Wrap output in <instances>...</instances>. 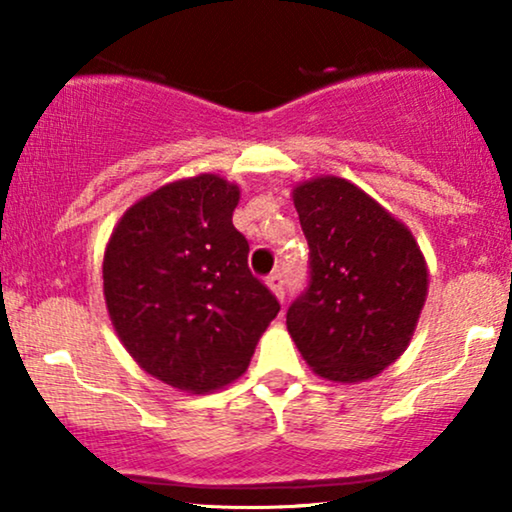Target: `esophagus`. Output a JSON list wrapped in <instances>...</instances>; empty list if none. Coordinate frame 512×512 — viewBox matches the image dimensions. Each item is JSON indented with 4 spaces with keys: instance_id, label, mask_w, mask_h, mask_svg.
Here are the masks:
<instances>
[{
    "instance_id": "esophagus-1",
    "label": "esophagus",
    "mask_w": 512,
    "mask_h": 512,
    "mask_svg": "<svg viewBox=\"0 0 512 512\" xmlns=\"http://www.w3.org/2000/svg\"><path fill=\"white\" fill-rule=\"evenodd\" d=\"M267 286L276 293V298H279V301H284V274H281V272L269 274L267 276Z\"/></svg>"
}]
</instances>
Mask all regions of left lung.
Wrapping results in <instances>:
<instances>
[{"label": "left lung", "instance_id": "1", "mask_svg": "<svg viewBox=\"0 0 512 512\" xmlns=\"http://www.w3.org/2000/svg\"><path fill=\"white\" fill-rule=\"evenodd\" d=\"M293 204L308 238L310 272L286 327L322 378H373L402 356L424 308L428 274L419 245L349 180L303 182Z\"/></svg>", "mask_w": 512, "mask_h": 512}]
</instances>
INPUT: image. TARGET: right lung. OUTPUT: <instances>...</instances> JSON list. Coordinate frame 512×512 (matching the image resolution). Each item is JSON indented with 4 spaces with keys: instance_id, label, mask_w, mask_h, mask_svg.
<instances>
[{
    "instance_id": "obj_1",
    "label": "right lung",
    "mask_w": 512,
    "mask_h": 512,
    "mask_svg": "<svg viewBox=\"0 0 512 512\" xmlns=\"http://www.w3.org/2000/svg\"><path fill=\"white\" fill-rule=\"evenodd\" d=\"M238 199L216 175L170 182L122 216L105 248V303L125 349L195 395L245 373L281 308L248 267Z\"/></svg>"
}]
</instances>
